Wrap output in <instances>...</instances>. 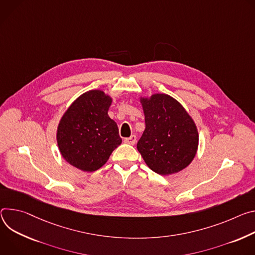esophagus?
<instances>
[{
  "label": "esophagus",
  "mask_w": 255,
  "mask_h": 255,
  "mask_svg": "<svg viewBox=\"0 0 255 255\" xmlns=\"http://www.w3.org/2000/svg\"><path fill=\"white\" fill-rule=\"evenodd\" d=\"M136 142V136L134 134H131L129 137L125 138V143L129 144V145H134Z\"/></svg>",
  "instance_id": "obj_1"
}]
</instances>
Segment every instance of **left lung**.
Masks as SVG:
<instances>
[{
    "label": "left lung",
    "mask_w": 255,
    "mask_h": 255,
    "mask_svg": "<svg viewBox=\"0 0 255 255\" xmlns=\"http://www.w3.org/2000/svg\"><path fill=\"white\" fill-rule=\"evenodd\" d=\"M146 128L136 144L148 167L160 175L186 168L199 147L196 126L184 107L167 94L140 97Z\"/></svg>",
    "instance_id": "left-lung-1"
}]
</instances>
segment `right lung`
Listing matches in <instances>:
<instances>
[{"instance_id": "obj_1", "label": "right lung", "mask_w": 255, "mask_h": 255, "mask_svg": "<svg viewBox=\"0 0 255 255\" xmlns=\"http://www.w3.org/2000/svg\"><path fill=\"white\" fill-rule=\"evenodd\" d=\"M112 98L101 90L79 96L62 117L56 140L64 159L84 172L101 168L122 144L117 123L108 117Z\"/></svg>"}]
</instances>
